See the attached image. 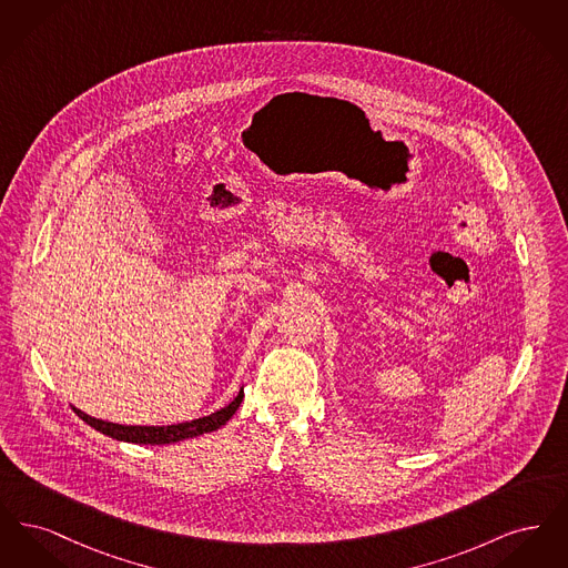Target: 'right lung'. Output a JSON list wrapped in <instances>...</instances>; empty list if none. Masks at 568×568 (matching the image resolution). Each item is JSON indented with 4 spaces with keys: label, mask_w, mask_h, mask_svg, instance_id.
<instances>
[{
    "label": "right lung",
    "mask_w": 568,
    "mask_h": 568,
    "mask_svg": "<svg viewBox=\"0 0 568 568\" xmlns=\"http://www.w3.org/2000/svg\"><path fill=\"white\" fill-rule=\"evenodd\" d=\"M243 396L244 392L241 389L239 396L230 405L219 408L206 417L174 424V426H121V424H112V422H104V419H95V417L82 413L79 408H74V410L84 424H89L98 433L106 434L110 438L135 443V445H170V443H179V440L193 438V436H200V434L215 433L221 426H225L227 419L236 413V408L243 403Z\"/></svg>",
    "instance_id": "right-lung-1"
}]
</instances>
